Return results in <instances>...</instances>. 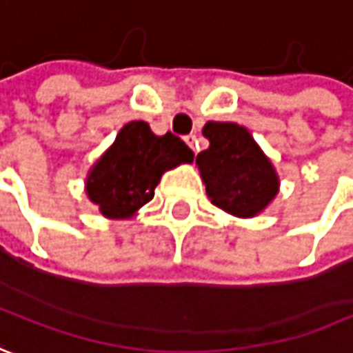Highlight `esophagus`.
Returning <instances> with one entry per match:
<instances>
[{"mask_svg":"<svg viewBox=\"0 0 353 353\" xmlns=\"http://www.w3.org/2000/svg\"><path fill=\"white\" fill-rule=\"evenodd\" d=\"M183 140H185V144H188L189 148L195 152V146H197V137H195V134H188V137H185Z\"/></svg>","mask_w":353,"mask_h":353,"instance_id":"obj_1","label":"esophagus"}]
</instances>
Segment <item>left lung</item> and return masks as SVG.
<instances>
[{
	"label": "left lung",
	"mask_w": 353,
	"mask_h": 353,
	"mask_svg": "<svg viewBox=\"0 0 353 353\" xmlns=\"http://www.w3.org/2000/svg\"><path fill=\"white\" fill-rule=\"evenodd\" d=\"M203 137L209 148L197 154L195 164L211 203L238 219L263 213L279 193V176L248 128L209 121Z\"/></svg>",
	"instance_id": "8db88e82"
}]
</instances>
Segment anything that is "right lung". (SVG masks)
Wrapping results in <instances>:
<instances>
[{
    "instance_id": "obj_1",
    "label": "right lung",
    "mask_w": 353,
    "mask_h": 353,
    "mask_svg": "<svg viewBox=\"0 0 353 353\" xmlns=\"http://www.w3.org/2000/svg\"><path fill=\"white\" fill-rule=\"evenodd\" d=\"M191 162L193 152L183 140L172 132L158 137L148 123L130 121L90 168L85 195L105 219H130L152 201L168 170Z\"/></svg>"
}]
</instances>
